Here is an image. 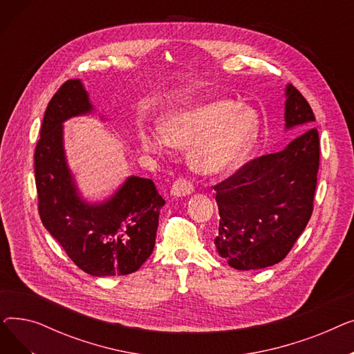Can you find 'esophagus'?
I'll list each match as a JSON object with an SVG mask.
<instances>
[{
    "label": "esophagus",
    "mask_w": 354,
    "mask_h": 354,
    "mask_svg": "<svg viewBox=\"0 0 354 354\" xmlns=\"http://www.w3.org/2000/svg\"><path fill=\"white\" fill-rule=\"evenodd\" d=\"M192 192H194V185L188 179H183V178H179L178 180H175L171 188V195L175 198L188 196Z\"/></svg>",
    "instance_id": "obj_1"
}]
</instances>
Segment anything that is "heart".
Instances as JSON below:
<instances>
[{"label": "heart", "mask_w": 354, "mask_h": 354, "mask_svg": "<svg viewBox=\"0 0 354 354\" xmlns=\"http://www.w3.org/2000/svg\"><path fill=\"white\" fill-rule=\"evenodd\" d=\"M258 116L248 106L230 99H214L174 109L159 120L160 136L142 132L149 153L163 155L167 147L189 151V166L199 175L225 174L251 151L258 135Z\"/></svg>", "instance_id": "1"}]
</instances>
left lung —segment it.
<instances>
[{
    "mask_svg": "<svg viewBox=\"0 0 354 354\" xmlns=\"http://www.w3.org/2000/svg\"><path fill=\"white\" fill-rule=\"evenodd\" d=\"M286 130L307 129L284 151L257 158L214 189L219 209L215 250L235 270L283 261L313 212L320 140L301 93L286 86Z\"/></svg>",
    "mask_w": 354,
    "mask_h": 354,
    "instance_id": "8db88e82",
    "label": "left lung"
}]
</instances>
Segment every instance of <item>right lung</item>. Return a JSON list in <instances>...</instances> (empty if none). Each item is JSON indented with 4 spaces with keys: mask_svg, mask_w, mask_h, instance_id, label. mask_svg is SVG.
<instances>
[{
    "mask_svg": "<svg viewBox=\"0 0 354 354\" xmlns=\"http://www.w3.org/2000/svg\"><path fill=\"white\" fill-rule=\"evenodd\" d=\"M93 111L79 79L66 82L50 100L34 153L39 212L46 230L80 270L93 277L127 275L153 251L165 199L151 179L139 176L126 178L102 202L82 196L67 163L63 123Z\"/></svg>",
    "mask_w": 354,
    "mask_h": 354,
    "instance_id": "obj_1",
    "label": "right lung"
}]
</instances>
